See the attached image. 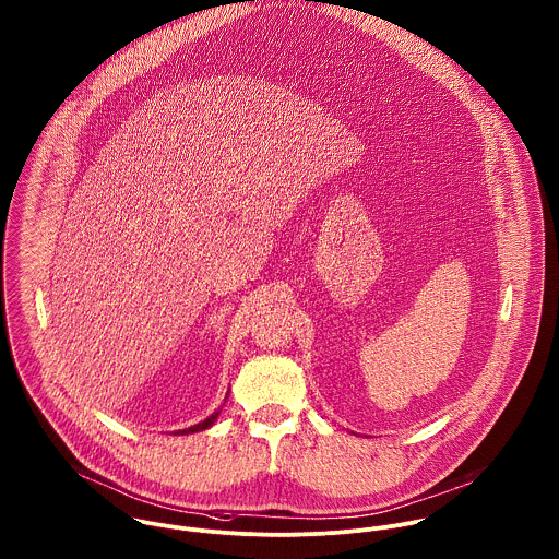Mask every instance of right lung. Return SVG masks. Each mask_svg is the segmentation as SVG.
I'll list each match as a JSON object with an SVG mask.
<instances>
[{
  "label": "right lung",
  "mask_w": 559,
  "mask_h": 559,
  "mask_svg": "<svg viewBox=\"0 0 559 559\" xmlns=\"http://www.w3.org/2000/svg\"><path fill=\"white\" fill-rule=\"evenodd\" d=\"M224 400H226V397H224ZM221 411H223V408H218L216 413H212V415H210L205 421H201V424H197V426H190V428H186V430H177L175 435H194V432H203V430L212 428V426L216 424V419H218Z\"/></svg>",
  "instance_id": "add662e5"
}]
</instances>
